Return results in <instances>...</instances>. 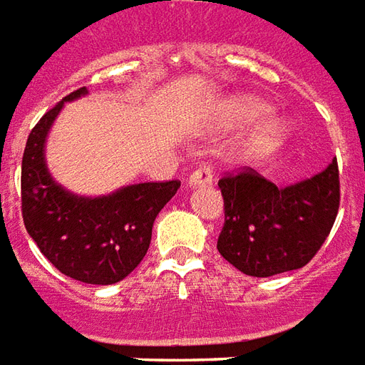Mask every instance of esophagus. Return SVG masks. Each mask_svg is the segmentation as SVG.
Returning a JSON list of instances; mask_svg holds the SVG:
<instances>
[{"instance_id": "esophagus-1", "label": "esophagus", "mask_w": 365, "mask_h": 365, "mask_svg": "<svg viewBox=\"0 0 365 365\" xmlns=\"http://www.w3.org/2000/svg\"><path fill=\"white\" fill-rule=\"evenodd\" d=\"M212 180H214L212 170L208 169V167H198V169L190 173V177H188V187H210Z\"/></svg>"}]
</instances>
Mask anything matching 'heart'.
I'll return each instance as SVG.
<instances>
[{
  "instance_id": "heart-1",
  "label": "heart",
  "mask_w": 365,
  "mask_h": 365,
  "mask_svg": "<svg viewBox=\"0 0 365 365\" xmlns=\"http://www.w3.org/2000/svg\"><path fill=\"white\" fill-rule=\"evenodd\" d=\"M265 112H267V106L261 102H250V100L237 102V113L244 120H257ZM281 139H283V125L275 120L263 121L247 135L244 143V153L252 155V157L271 153L273 149H277Z\"/></svg>"
}]
</instances>
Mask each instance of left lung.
I'll return each instance as SVG.
<instances>
[{
    "label": "left lung",
    "instance_id": "obj_1",
    "mask_svg": "<svg viewBox=\"0 0 365 365\" xmlns=\"http://www.w3.org/2000/svg\"><path fill=\"white\" fill-rule=\"evenodd\" d=\"M224 228L218 252L252 277L301 269L317 255L340 206L336 159L314 177L279 188L245 167L218 180Z\"/></svg>",
    "mask_w": 365,
    "mask_h": 365
}]
</instances>
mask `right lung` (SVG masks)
Returning <instances> with one entry per match:
<instances>
[{
    "mask_svg": "<svg viewBox=\"0 0 365 365\" xmlns=\"http://www.w3.org/2000/svg\"><path fill=\"white\" fill-rule=\"evenodd\" d=\"M84 94L86 88L74 90L31 129L21 163L23 222L41 253L66 277L112 285L145 257L155 218L177 195L180 180L129 185L98 198L56 185L46 170V133L64 102Z\"/></svg>",
    "mask_w": 365,
    "mask_h": 365,
    "instance_id": "1",
    "label": "right lung"
}]
</instances>
